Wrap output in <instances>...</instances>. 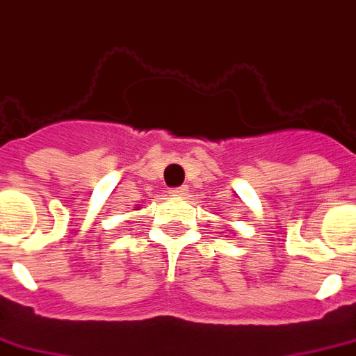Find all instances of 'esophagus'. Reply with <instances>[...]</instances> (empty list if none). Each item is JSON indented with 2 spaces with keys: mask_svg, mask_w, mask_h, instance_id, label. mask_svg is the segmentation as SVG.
<instances>
[{
  "mask_svg": "<svg viewBox=\"0 0 356 356\" xmlns=\"http://www.w3.org/2000/svg\"><path fill=\"white\" fill-rule=\"evenodd\" d=\"M186 191H188V186L183 185V186H179V188H171L170 194H173V196H179V194H185Z\"/></svg>",
  "mask_w": 356,
  "mask_h": 356,
  "instance_id": "obj_1",
  "label": "esophagus"
}]
</instances>
